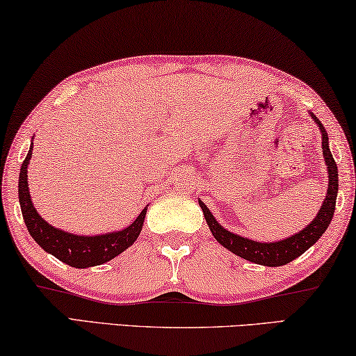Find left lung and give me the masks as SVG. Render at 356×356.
Listing matches in <instances>:
<instances>
[{"mask_svg":"<svg viewBox=\"0 0 356 356\" xmlns=\"http://www.w3.org/2000/svg\"><path fill=\"white\" fill-rule=\"evenodd\" d=\"M312 120L315 121V124L320 127L321 132V150L323 158H325L326 168H327V193L326 198L323 201L320 211L315 216V219L310 222L305 229L294 233L288 238H283L280 241H256L251 238L236 235L230 230H227L222 227L212 212L208 209L203 201L198 200L200 208L203 209L206 224H208L209 230L217 243H220L222 246L229 249L235 256L246 259L249 262L265 265V267H281L293 262L294 259L302 256L307 249L312 248L315 243L320 240V236L326 232L330 227L334 209H336V198H337V190H339V174H337V164L334 161L330 150V140H327V132L325 126L321 124V121L310 111Z\"/></svg>","mask_w":356,"mask_h":356,"instance_id":"left-lung-1","label":"left lung"}]
</instances>
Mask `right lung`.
<instances>
[{"instance_id": "right-lung-1", "label": "right lung", "mask_w": 356, "mask_h": 356, "mask_svg": "<svg viewBox=\"0 0 356 356\" xmlns=\"http://www.w3.org/2000/svg\"><path fill=\"white\" fill-rule=\"evenodd\" d=\"M31 150H33V142L30 145L29 155L20 166L19 203L26 230L30 232L31 238L38 243L41 249H44L46 252L52 254L70 267L88 268L111 261L118 254L126 251L131 245H134V241L140 235L142 227H144L147 206L126 229L102 233V235H75V233L60 230L47 224L33 206L29 190V164Z\"/></svg>"}]
</instances>
